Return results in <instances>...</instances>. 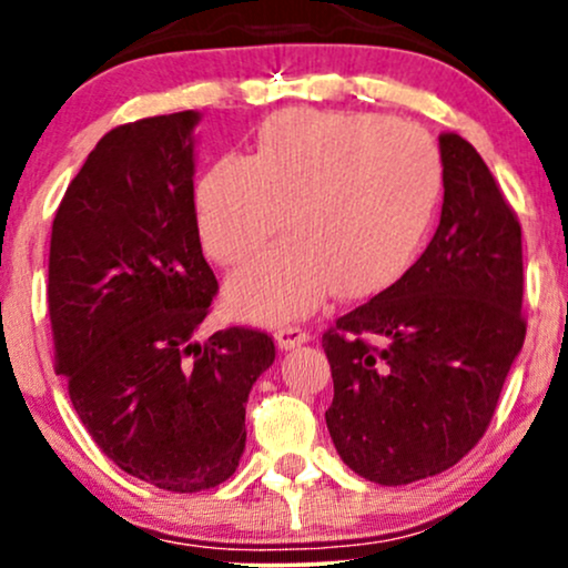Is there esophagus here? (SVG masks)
<instances>
[{
  "label": "esophagus",
  "instance_id": "1",
  "mask_svg": "<svg viewBox=\"0 0 568 568\" xmlns=\"http://www.w3.org/2000/svg\"><path fill=\"white\" fill-rule=\"evenodd\" d=\"M275 342L280 349H293V347H298V344L310 342V331L298 328V325H285V328H277Z\"/></svg>",
  "mask_w": 568,
  "mask_h": 568
}]
</instances>
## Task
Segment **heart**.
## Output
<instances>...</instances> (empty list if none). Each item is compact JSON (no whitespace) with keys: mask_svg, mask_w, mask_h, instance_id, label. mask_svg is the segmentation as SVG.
I'll return each instance as SVG.
<instances>
[{"mask_svg":"<svg viewBox=\"0 0 568 568\" xmlns=\"http://www.w3.org/2000/svg\"><path fill=\"white\" fill-rule=\"evenodd\" d=\"M443 192L427 130L368 112L288 109L264 122L251 158L213 160L194 189L200 240L234 266L285 226L288 237L230 280L226 302L288 323L334 291L361 298L395 283L425 243Z\"/></svg>","mask_w":568,"mask_h":568,"instance_id":"obj_1","label":"heart"}]
</instances>
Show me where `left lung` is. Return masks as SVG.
Segmentation results:
<instances>
[{
    "label": "left lung",
    "mask_w": 568,
    "mask_h": 568,
    "mask_svg": "<svg viewBox=\"0 0 568 568\" xmlns=\"http://www.w3.org/2000/svg\"><path fill=\"white\" fill-rule=\"evenodd\" d=\"M440 224L406 275L323 334L344 465L403 486L484 438L526 338L520 224L470 141L440 135Z\"/></svg>",
    "instance_id": "8db88e82"
}]
</instances>
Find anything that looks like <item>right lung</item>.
Returning <instances> with one entry per match:
<instances>
[{
	"label": "right lung",
	"mask_w": 568,
	"mask_h": 568,
	"mask_svg": "<svg viewBox=\"0 0 568 568\" xmlns=\"http://www.w3.org/2000/svg\"><path fill=\"white\" fill-rule=\"evenodd\" d=\"M197 112L109 130L53 221L48 306L55 371L120 470L165 491L224 484L245 448V403L275 363L270 334L194 331L219 283L194 216Z\"/></svg>",
	"instance_id": "1"
}]
</instances>
